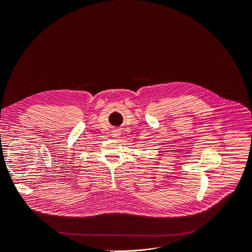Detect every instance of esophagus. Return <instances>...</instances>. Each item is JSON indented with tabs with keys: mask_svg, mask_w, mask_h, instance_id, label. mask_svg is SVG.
<instances>
[{
	"mask_svg": "<svg viewBox=\"0 0 252 252\" xmlns=\"http://www.w3.org/2000/svg\"><path fill=\"white\" fill-rule=\"evenodd\" d=\"M119 136H120V133L118 131H114L113 134H112V137H114V138H118Z\"/></svg>",
	"mask_w": 252,
	"mask_h": 252,
	"instance_id": "1",
	"label": "esophagus"
}]
</instances>
